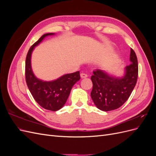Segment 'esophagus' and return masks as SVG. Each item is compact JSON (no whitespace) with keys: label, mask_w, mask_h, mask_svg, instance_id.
Returning a JSON list of instances; mask_svg holds the SVG:
<instances>
[{"label":"esophagus","mask_w":156,"mask_h":156,"mask_svg":"<svg viewBox=\"0 0 156 156\" xmlns=\"http://www.w3.org/2000/svg\"><path fill=\"white\" fill-rule=\"evenodd\" d=\"M88 77L87 74H86V73H81V77L82 79L86 78V77Z\"/></svg>","instance_id":"1"}]
</instances>
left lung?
<instances>
[{
    "mask_svg": "<svg viewBox=\"0 0 156 156\" xmlns=\"http://www.w3.org/2000/svg\"><path fill=\"white\" fill-rule=\"evenodd\" d=\"M129 60L131 63L125 68L122 77H116L101 69L93 72L90 95L99 109L103 111L116 109L130 96L138 77L137 58L132 49Z\"/></svg>",
    "mask_w": 156,
    "mask_h": 156,
    "instance_id": "1",
    "label": "left lung"
}]
</instances>
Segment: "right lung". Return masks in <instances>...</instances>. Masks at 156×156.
<instances>
[{
  "mask_svg": "<svg viewBox=\"0 0 156 156\" xmlns=\"http://www.w3.org/2000/svg\"><path fill=\"white\" fill-rule=\"evenodd\" d=\"M54 34L55 33L44 34L30 47L26 57L25 78L28 88L36 101L47 110L56 111L64 105L73 86L81 78L80 72L78 71L63 75L53 81H45L37 78L33 73L31 66V56L33 50L42 42L45 37Z\"/></svg>",
  "mask_w": 156,
  "mask_h": 156,
  "instance_id": "1",
  "label": "right lung"
}]
</instances>
